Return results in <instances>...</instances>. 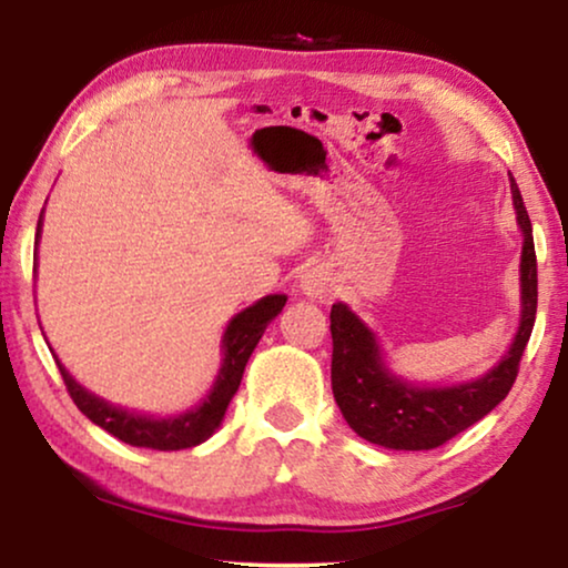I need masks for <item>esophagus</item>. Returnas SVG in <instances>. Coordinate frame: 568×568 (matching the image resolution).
<instances>
[{
  "label": "esophagus",
  "mask_w": 568,
  "mask_h": 568,
  "mask_svg": "<svg viewBox=\"0 0 568 568\" xmlns=\"http://www.w3.org/2000/svg\"><path fill=\"white\" fill-rule=\"evenodd\" d=\"M302 292L307 294V297H323V294L331 292L328 286V276L323 274V271H307L305 276H302Z\"/></svg>",
  "instance_id": "34e87169"
}]
</instances>
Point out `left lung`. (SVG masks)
I'll return each mask as SVG.
<instances>
[{
    "instance_id": "1",
    "label": "left lung",
    "mask_w": 568,
    "mask_h": 568,
    "mask_svg": "<svg viewBox=\"0 0 568 568\" xmlns=\"http://www.w3.org/2000/svg\"><path fill=\"white\" fill-rule=\"evenodd\" d=\"M511 201L525 237L523 261H519L523 315L509 352L484 377L453 387L410 385L385 367L375 333L359 321V315H354L344 302L331 307L333 398L346 424L362 439L387 449H434L491 414L509 395L538 313V261H535L532 224L515 181H511Z\"/></svg>"
}]
</instances>
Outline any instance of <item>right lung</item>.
Segmentation results:
<instances>
[{"instance_id":"right-lung-1","label":"right lung","mask_w":568,"mask_h":568,"mask_svg":"<svg viewBox=\"0 0 568 568\" xmlns=\"http://www.w3.org/2000/svg\"><path fill=\"white\" fill-rule=\"evenodd\" d=\"M41 222L43 216L38 220L36 245L38 237H41ZM33 261L36 271L38 253L33 255ZM284 305L286 294H268V297L258 300L255 305L245 307L243 313L232 317L227 331H224L222 336L224 359L220 372H216L214 387L196 408L178 416L154 418L136 414V410L111 406V403H105L103 398H98V395L84 390V387L64 369V364L57 359V354H53V359H57V367L61 372V377H64V385L69 395H72L74 406L80 408L92 424H98L100 429H105L108 434H113V437H119L131 447H150L162 449V453H170V449H189L201 445V442H206L216 432V426L222 424L224 410H227L232 395L237 393L240 379H243L245 364L251 359L253 348L258 346L266 325L282 313Z\"/></svg>"}]
</instances>
